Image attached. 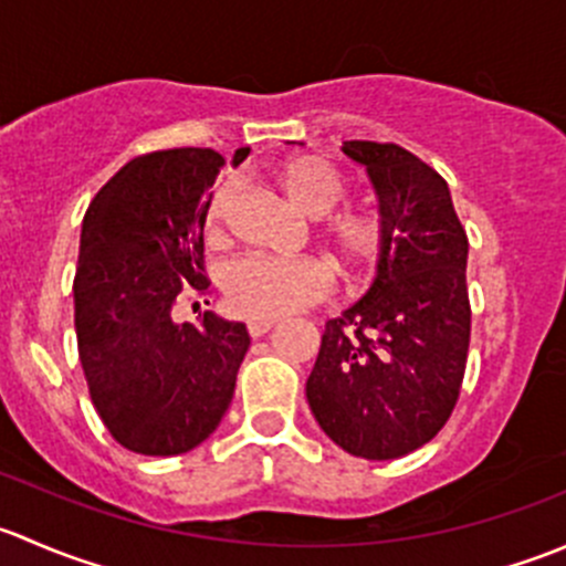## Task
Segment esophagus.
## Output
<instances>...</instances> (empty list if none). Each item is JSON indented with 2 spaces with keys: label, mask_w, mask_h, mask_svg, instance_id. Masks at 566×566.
<instances>
[{
  "label": "esophagus",
  "mask_w": 566,
  "mask_h": 566,
  "mask_svg": "<svg viewBox=\"0 0 566 566\" xmlns=\"http://www.w3.org/2000/svg\"><path fill=\"white\" fill-rule=\"evenodd\" d=\"M273 325H276V319H251L249 323L251 339H260V336H265L268 331H273Z\"/></svg>",
  "instance_id": "obj_1"
}]
</instances>
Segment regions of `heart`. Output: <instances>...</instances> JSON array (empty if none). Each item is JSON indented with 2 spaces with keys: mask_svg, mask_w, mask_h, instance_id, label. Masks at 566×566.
I'll use <instances>...</instances> for the list:
<instances>
[{
  "mask_svg": "<svg viewBox=\"0 0 566 566\" xmlns=\"http://www.w3.org/2000/svg\"><path fill=\"white\" fill-rule=\"evenodd\" d=\"M273 177L301 213L319 219L345 199L347 182L339 169L317 153L290 156L273 167ZM235 186L219 180L202 210L208 243H224L230 232V208ZM323 238L345 271L367 273L389 247V221L375 208H345L323 221ZM334 290V273L323 260L247 254L224 271V298L232 312L249 319H279L317 304Z\"/></svg>",
  "mask_w": 566,
  "mask_h": 566,
  "instance_id": "heart-1",
  "label": "heart"
}]
</instances>
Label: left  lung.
<instances>
[{
	"label": "left lung",
	"mask_w": 566,
	"mask_h": 566,
	"mask_svg": "<svg viewBox=\"0 0 566 566\" xmlns=\"http://www.w3.org/2000/svg\"><path fill=\"white\" fill-rule=\"evenodd\" d=\"M389 221L361 301L325 323L306 399L325 436L364 460H397L441 432L471 342L468 235L447 180L405 147L345 142Z\"/></svg>",
	"instance_id": "obj_1"
}]
</instances>
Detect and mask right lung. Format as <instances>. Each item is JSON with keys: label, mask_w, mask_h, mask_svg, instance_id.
<instances>
[{"label": "right lung", "mask_w": 566, "mask_h": 566, "mask_svg": "<svg viewBox=\"0 0 566 566\" xmlns=\"http://www.w3.org/2000/svg\"><path fill=\"white\" fill-rule=\"evenodd\" d=\"M249 147L235 150L241 164ZM224 167L210 147L136 156L84 213L73 279L78 361L114 441L147 458L191 452L235 394L249 331L205 312L172 319L186 290L205 293V191Z\"/></svg>", "instance_id": "1"}]
</instances>
